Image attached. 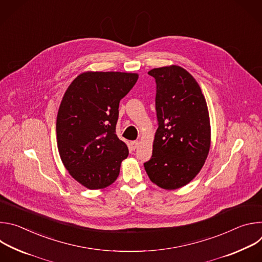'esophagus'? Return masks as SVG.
<instances>
[{"label":"esophagus","instance_id":"1","mask_svg":"<svg viewBox=\"0 0 262 262\" xmlns=\"http://www.w3.org/2000/svg\"><path fill=\"white\" fill-rule=\"evenodd\" d=\"M138 146H139V142H138V141H133V142H130V148H132V150H136V149L138 148Z\"/></svg>","mask_w":262,"mask_h":262}]
</instances>
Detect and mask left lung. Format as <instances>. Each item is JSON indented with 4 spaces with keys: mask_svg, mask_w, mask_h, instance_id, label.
<instances>
[{
    "mask_svg": "<svg viewBox=\"0 0 262 262\" xmlns=\"http://www.w3.org/2000/svg\"><path fill=\"white\" fill-rule=\"evenodd\" d=\"M159 121L152 157L144 164L150 180L164 190L191 182L202 169L210 148L207 103L192 74L178 65L154 68Z\"/></svg>",
    "mask_w": 262,
    "mask_h": 262,
    "instance_id": "left-lung-1",
    "label": "left lung"
}]
</instances>
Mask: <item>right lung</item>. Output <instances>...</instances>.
I'll return each instance as SVG.
<instances>
[{"label":"right lung","instance_id":"right-lung-1","mask_svg":"<svg viewBox=\"0 0 262 262\" xmlns=\"http://www.w3.org/2000/svg\"><path fill=\"white\" fill-rule=\"evenodd\" d=\"M138 78V73L86 71L63 95L56 123L59 155L68 173L89 190L113 183L128 156L116 123L119 102Z\"/></svg>","mask_w":262,"mask_h":262}]
</instances>
